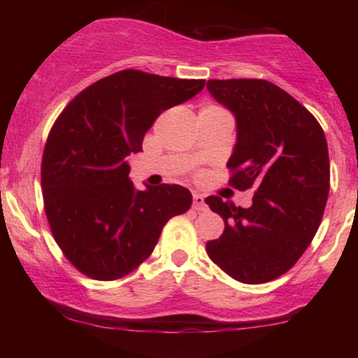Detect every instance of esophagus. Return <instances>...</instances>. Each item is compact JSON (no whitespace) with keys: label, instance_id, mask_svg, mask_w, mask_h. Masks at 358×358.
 <instances>
[{"label":"esophagus","instance_id":"1","mask_svg":"<svg viewBox=\"0 0 358 358\" xmlns=\"http://www.w3.org/2000/svg\"><path fill=\"white\" fill-rule=\"evenodd\" d=\"M192 208L197 210V212H205L207 210V203H205V199L202 194L199 192H194L192 194Z\"/></svg>","mask_w":358,"mask_h":358}]
</instances>
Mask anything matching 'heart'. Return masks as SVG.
<instances>
[{
    "mask_svg": "<svg viewBox=\"0 0 358 358\" xmlns=\"http://www.w3.org/2000/svg\"><path fill=\"white\" fill-rule=\"evenodd\" d=\"M215 106H207V107H203V109H213Z\"/></svg>",
    "mask_w": 358,
    "mask_h": 358,
    "instance_id": "obj_1",
    "label": "heart"
}]
</instances>
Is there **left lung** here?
Masks as SVG:
<instances>
[{"label": "left lung", "instance_id": "8db88e82", "mask_svg": "<svg viewBox=\"0 0 358 358\" xmlns=\"http://www.w3.org/2000/svg\"><path fill=\"white\" fill-rule=\"evenodd\" d=\"M207 90L236 119L229 184L254 187L249 208L217 195L205 202L224 220L207 254L234 280L271 282L295 266L320 228L329 194V151L308 109L266 80H210Z\"/></svg>", "mask_w": 358, "mask_h": 358}]
</instances>
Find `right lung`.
Returning <instances> with one entry per match:
<instances>
[{
	"label": "right lung",
	"instance_id": "right-lung-1",
	"mask_svg": "<svg viewBox=\"0 0 358 358\" xmlns=\"http://www.w3.org/2000/svg\"><path fill=\"white\" fill-rule=\"evenodd\" d=\"M203 86L124 70L81 91L53 124L42 158L43 205L57 244L85 275L125 277L150 257L164 224L190 208L182 185L136 190L129 159L161 112Z\"/></svg>",
	"mask_w": 358,
	"mask_h": 358
}]
</instances>
